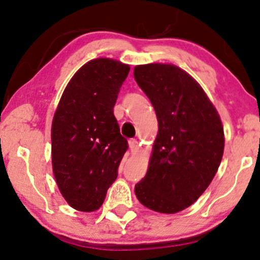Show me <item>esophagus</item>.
Returning a JSON list of instances; mask_svg holds the SVG:
<instances>
[{
    "label": "esophagus",
    "instance_id": "1",
    "mask_svg": "<svg viewBox=\"0 0 260 260\" xmlns=\"http://www.w3.org/2000/svg\"><path fill=\"white\" fill-rule=\"evenodd\" d=\"M129 147H130L131 153H136L137 149H138V142H137V140H135V138H133V140H130V141H129Z\"/></svg>",
    "mask_w": 260,
    "mask_h": 260
}]
</instances>
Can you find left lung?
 <instances>
[{"instance_id":"1","label":"left lung","mask_w":260,"mask_h":260,"mask_svg":"<svg viewBox=\"0 0 260 260\" xmlns=\"http://www.w3.org/2000/svg\"><path fill=\"white\" fill-rule=\"evenodd\" d=\"M134 76L159 122L149 167L135 193L144 207L174 214L193 204L214 179L223 155V126L207 94L183 69L144 64L135 67Z\"/></svg>"}]
</instances>
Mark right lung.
Listing matches in <instances>:
<instances>
[{
	"instance_id": "1",
	"label": "right lung",
	"mask_w": 260,
	"mask_h": 260,
	"mask_svg": "<svg viewBox=\"0 0 260 260\" xmlns=\"http://www.w3.org/2000/svg\"><path fill=\"white\" fill-rule=\"evenodd\" d=\"M129 72L114 59L89 60L69 81L53 116V174L62 196L79 211L103 205L129 148L113 114Z\"/></svg>"
}]
</instances>
